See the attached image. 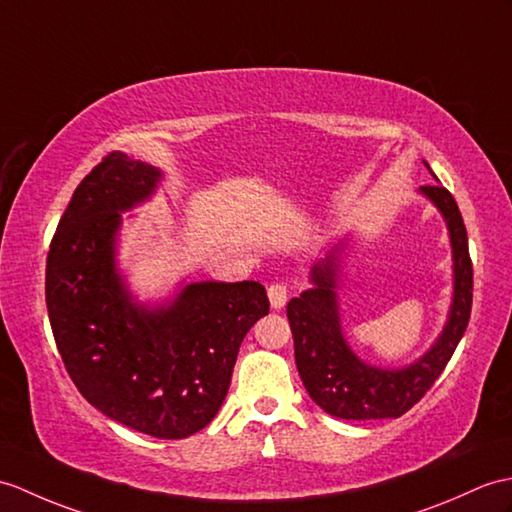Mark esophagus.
Returning a JSON list of instances; mask_svg holds the SVG:
<instances>
[{
	"instance_id": "obj_1",
	"label": "esophagus",
	"mask_w": 512,
	"mask_h": 512,
	"mask_svg": "<svg viewBox=\"0 0 512 512\" xmlns=\"http://www.w3.org/2000/svg\"><path fill=\"white\" fill-rule=\"evenodd\" d=\"M268 299H270L272 310H281V307L285 305V301H288V285H285V283H272L270 288H268Z\"/></svg>"
}]
</instances>
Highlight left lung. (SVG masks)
<instances>
[{
    "label": "left lung",
    "mask_w": 512,
    "mask_h": 512,
    "mask_svg": "<svg viewBox=\"0 0 512 512\" xmlns=\"http://www.w3.org/2000/svg\"><path fill=\"white\" fill-rule=\"evenodd\" d=\"M419 192L445 218L451 259H454V296H451L449 316L430 351L403 368L371 366L355 355L340 327L336 292L340 244L314 264L310 272L312 288L301 296H294L288 303L296 368L312 401L331 417L368 421L397 419L406 414L443 373L469 325L473 266L465 222H462L454 196L443 185H423Z\"/></svg>",
    "instance_id": "1"
}]
</instances>
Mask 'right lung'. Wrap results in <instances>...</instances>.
<instances>
[{
	"label": "right lung",
	"instance_id": "obj_1",
	"mask_svg": "<svg viewBox=\"0 0 512 512\" xmlns=\"http://www.w3.org/2000/svg\"><path fill=\"white\" fill-rule=\"evenodd\" d=\"M161 176L111 152L82 178L47 253L45 303L80 395L130 430L176 441L216 417L240 344L270 303L257 281L189 283L154 307L133 299L117 270V231Z\"/></svg>",
	"mask_w": 512,
	"mask_h": 512
}]
</instances>
